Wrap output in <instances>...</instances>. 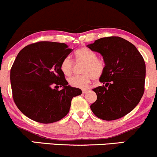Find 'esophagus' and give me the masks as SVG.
Returning a JSON list of instances; mask_svg holds the SVG:
<instances>
[{"instance_id": "34e87169", "label": "esophagus", "mask_w": 157, "mask_h": 157, "mask_svg": "<svg viewBox=\"0 0 157 157\" xmlns=\"http://www.w3.org/2000/svg\"><path fill=\"white\" fill-rule=\"evenodd\" d=\"M88 92V90H82V93H84V94L85 93H87Z\"/></svg>"}]
</instances>
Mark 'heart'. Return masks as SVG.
Returning <instances> with one entry per match:
<instances>
[{
    "label": "heart",
    "instance_id": "b5f03b06",
    "mask_svg": "<svg viewBox=\"0 0 157 157\" xmlns=\"http://www.w3.org/2000/svg\"><path fill=\"white\" fill-rule=\"evenodd\" d=\"M75 61L77 63H83L82 75L74 76L69 80V84L74 88L86 89L92 79L100 78L104 72L105 63L102 59L97 58L96 53L88 48H80L75 52ZM61 71L66 76L72 75L74 63L69 58H65L60 65Z\"/></svg>",
    "mask_w": 157,
    "mask_h": 157
}]
</instances>
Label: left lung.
<instances>
[{
	"instance_id": "8db88e82",
	"label": "left lung",
	"mask_w": 157,
	"mask_h": 157,
	"mask_svg": "<svg viewBox=\"0 0 157 157\" xmlns=\"http://www.w3.org/2000/svg\"><path fill=\"white\" fill-rule=\"evenodd\" d=\"M87 47L101 54L105 63L99 79L104 85L93 89L97 100L90 105L91 110L97 117L107 121L125 116L144 95V58L133 44L120 37H103Z\"/></svg>"
}]
</instances>
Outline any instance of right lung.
<instances>
[{"label": "right lung", "mask_w": 157, "mask_h": 157, "mask_svg": "<svg viewBox=\"0 0 157 157\" xmlns=\"http://www.w3.org/2000/svg\"><path fill=\"white\" fill-rule=\"evenodd\" d=\"M72 51L65 43L41 41L18 53L10 80L14 103L27 117L44 124L57 122L69 113L73 97L82 94L80 88L68 85L60 69Z\"/></svg>", "instance_id": "obj_1"}]
</instances>
